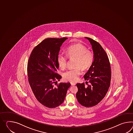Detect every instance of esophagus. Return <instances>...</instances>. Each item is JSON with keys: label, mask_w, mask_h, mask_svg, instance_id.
<instances>
[{"label": "esophagus", "mask_w": 133, "mask_h": 133, "mask_svg": "<svg viewBox=\"0 0 133 133\" xmlns=\"http://www.w3.org/2000/svg\"><path fill=\"white\" fill-rule=\"evenodd\" d=\"M71 85H75V83H72V82L71 83Z\"/></svg>", "instance_id": "esophagus-1"}]
</instances>
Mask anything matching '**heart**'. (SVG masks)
Returning a JSON list of instances; mask_svg holds the SVG:
<instances>
[{
  "instance_id": "heart-1",
  "label": "heart",
  "mask_w": 133,
  "mask_h": 133,
  "mask_svg": "<svg viewBox=\"0 0 133 133\" xmlns=\"http://www.w3.org/2000/svg\"><path fill=\"white\" fill-rule=\"evenodd\" d=\"M66 54L69 58L75 59V67L76 68L65 71L63 74V77L65 80L75 82L81 75L80 68L82 70H86L90 67L93 61V55L90 51L87 50L84 45L80 44L70 46L67 49ZM57 59L59 68L64 69L67 64L66 56L59 53Z\"/></svg>"
}]
</instances>
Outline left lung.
<instances>
[{"instance_id":"1","label":"left lung","mask_w":133,"mask_h":133,"mask_svg":"<svg viewBox=\"0 0 133 133\" xmlns=\"http://www.w3.org/2000/svg\"><path fill=\"white\" fill-rule=\"evenodd\" d=\"M90 43L93 51V61L84 75V83L76 84L78 102L84 107L94 106L105 97L110 87L111 69L107 54L101 45L91 38L85 37Z\"/></svg>"}]
</instances>
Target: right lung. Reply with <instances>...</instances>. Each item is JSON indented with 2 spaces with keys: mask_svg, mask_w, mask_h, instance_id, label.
<instances>
[{
  "mask_svg": "<svg viewBox=\"0 0 133 133\" xmlns=\"http://www.w3.org/2000/svg\"><path fill=\"white\" fill-rule=\"evenodd\" d=\"M67 39L44 40L32 50L28 61L27 74L32 92L40 103L49 108L58 107L63 102L71 86L70 83L57 84L62 76L56 72L58 68L57 56Z\"/></svg>",
  "mask_w": 133,
  "mask_h": 133,
  "instance_id": "add662e5",
  "label": "right lung"
}]
</instances>
